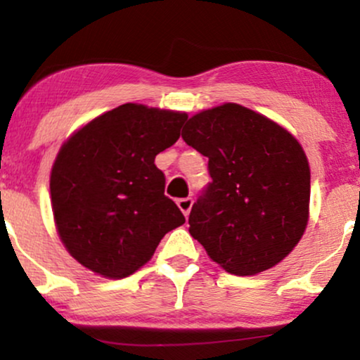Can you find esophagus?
Returning <instances> with one entry per match:
<instances>
[{
  "instance_id": "1",
  "label": "esophagus",
  "mask_w": 360,
  "mask_h": 360,
  "mask_svg": "<svg viewBox=\"0 0 360 360\" xmlns=\"http://www.w3.org/2000/svg\"><path fill=\"white\" fill-rule=\"evenodd\" d=\"M177 206H179L181 212L184 213V217H188L189 212H191L193 198H181V200H177Z\"/></svg>"
}]
</instances>
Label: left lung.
<instances>
[{"label":"left lung","instance_id":"left-lung-1","mask_svg":"<svg viewBox=\"0 0 360 360\" xmlns=\"http://www.w3.org/2000/svg\"><path fill=\"white\" fill-rule=\"evenodd\" d=\"M181 135L208 157L212 176L189 213L193 238L237 276L281 262L308 223L309 166L298 140L235 103L194 115Z\"/></svg>","mask_w":360,"mask_h":360}]
</instances>
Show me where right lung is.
Wrapping results in <instances>:
<instances>
[{"label":"right lung","instance_id":"right-lung-1","mask_svg":"<svg viewBox=\"0 0 360 360\" xmlns=\"http://www.w3.org/2000/svg\"><path fill=\"white\" fill-rule=\"evenodd\" d=\"M188 115L127 103L91 120L57 154L51 172L52 212L65 249L110 279L150 260L186 221L164 194L155 155L174 146Z\"/></svg>","mask_w":360,"mask_h":360}]
</instances>
